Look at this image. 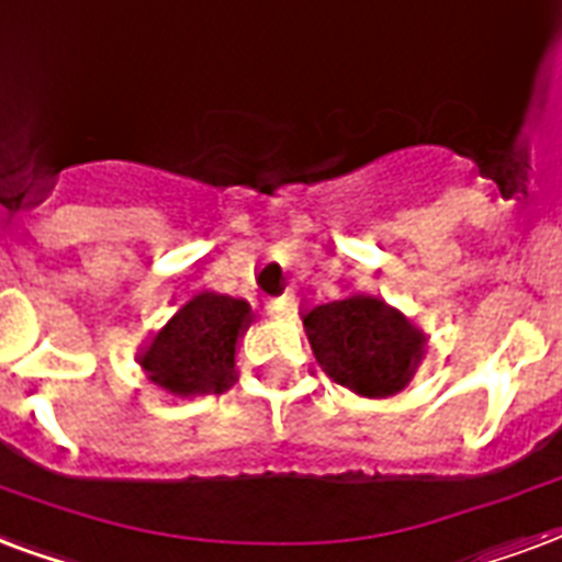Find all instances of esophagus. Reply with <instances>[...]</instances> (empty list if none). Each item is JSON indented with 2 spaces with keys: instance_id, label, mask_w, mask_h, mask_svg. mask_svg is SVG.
I'll return each mask as SVG.
<instances>
[{
  "instance_id": "34e87169",
  "label": "esophagus",
  "mask_w": 562,
  "mask_h": 562,
  "mask_svg": "<svg viewBox=\"0 0 562 562\" xmlns=\"http://www.w3.org/2000/svg\"><path fill=\"white\" fill-rule=\"evenodd\" d=\"M269 307H272L276 314L290 316L293 311H296V296H293V293H281V296L269 299Z\"/></svg>"
}]
</instances>
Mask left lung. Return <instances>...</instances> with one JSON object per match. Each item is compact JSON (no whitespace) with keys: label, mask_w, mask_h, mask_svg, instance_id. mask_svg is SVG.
Wrapping results in <instances>:
<instances>
[{"label":"left lung","mask_w":562,"mask_h":562,"mask_svg":"<svg viewBox=\"0 0 562 562\" xmlns=\"http://www.w3.org/2000/svg\"><path fill=\"white\" fill-rule=\"evenodd\" d=\"M302 319L319 367L361 396L396 394L424 352V335L382 299H335L311 305Z\"/></svg>","instance_id":"obj_1"}]
</instances>
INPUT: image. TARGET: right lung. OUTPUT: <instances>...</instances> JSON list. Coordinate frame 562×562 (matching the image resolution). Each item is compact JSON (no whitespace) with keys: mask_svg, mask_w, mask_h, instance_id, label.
I'll return each instance as SVG.
<instances>
[{"mask_svg":"<svg viewBox=\"0 0 562 562\" xmlns=\"http://www.w3.org/2000/svg\"><path fill=\"white\" fill-rule=\"evenodd\" d=\"M246 326L248 302L201 290L150 337L142 367L171 394H222L234 385L236 337Z\"/></svg>","mask_w":562,"mask_h":562,"instance_id":"obj_1","label":"right lung"}]
</instances>
